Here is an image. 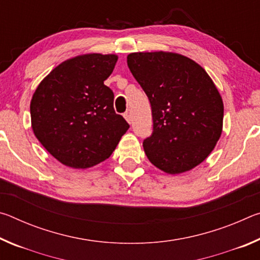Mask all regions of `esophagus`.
<instances>
[{"label":"esophagus","mask_w":260,"mask_h":260,"mask_svg":"<svg viewBox=\"0 0 260 260\" xmlns=\"http://www.w3.org/2000/svg\"><path fill=\"white\" fill-rule=\"evenodd\" d=\"M124 117H125V119H126L127 121H128V122L132 121V114H131L129 110H127V111L124 113Z\"/></svg>","instance_id":"esophagus-1"}]
</instances>
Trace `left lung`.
I'll use <instances>...</instances> for the list:
<instances>
[{"instance_id":"8db88e82","label":"left lung","mask_w":260,"mask_h":260,"mask_svg":"<svg viewBox=\"0 0 260 260\" xmlns=\"http://www.w3.org/2000/svg\"><path fill=\"white\" fill-rule=\"evenodd\" d=\"M127 65L151 105L152 133L143 141L153 165L179 174L201 164L221 135L223 104L205 70L173 52H133Z\"/></svg>"}]
</instances>
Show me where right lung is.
I'll list each match as a JSON object with an SVG mask.
<instances>
[{"instance_id":"obj_1","label":"right lung","mask_w":260,"mask_h":260,"mask_svg":"<svg viewBox=\"0 0 260 260\" xmlns=\"http://www.w3.org/2000/svg\"><path fill=\"white\" fill-rule=\"evenodd\" d=\"M116 55L88 54L68 59L43 79L30 101L32 128L50 155L73 169H87L111 156L128 122L113 109L104 81Z\"/></svg>"}]
</instances>
